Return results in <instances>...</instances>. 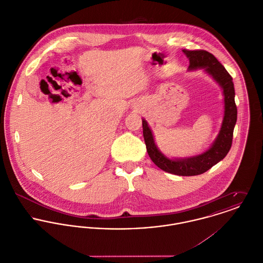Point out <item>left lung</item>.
<instances>
[{
  "label": "left lung",
  "instance_id": "8db88e82",
  "mask_svg": "<svg viewBox=\"0 0 263 263\" xmlns=\"http://www.w3.org/2000/svg\"><path fill=\"white\" fill-rule=\"evenodd\" d=\"M189 60V71L202 69L211 76L222 88L224 95V117L218 137L212 146L201 154L170 159L158 149L154 135L147 120L143 118V135L147 152L151 160L163 171L179 175L194 176L211 169L214 165L222 161L232 146L233 132L237 121V107L235 104V89L233 79L224 66L210 52L205 50H182Z\"/></svg>",
  "mask_w": 263,
  "mask_h": 263
}]
</instances>
